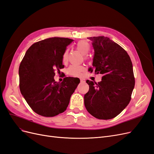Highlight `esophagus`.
Returning <instances> with one entry per match:
<instances>
[{"mask_svg":"<svg viewBox=\"0 0 154 154\" xmlns=\"http://www.w3.org/2000/svg\"><path fill=\"white\" fill-rule=\"evenodd\" d=\"M80 82H85V80L84 78H80Z\"/></svg>","mask_w":154,"mask_h":154,"instance_id":"34e87169","label":"esophagus"}]
</instances>
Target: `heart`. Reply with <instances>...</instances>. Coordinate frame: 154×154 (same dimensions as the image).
<instances>
[{"mask_svg": "<svg viewBox=\"0 0 154 154\" xmlns=\"http://www.w3.org/2000/svg\"><path fill=\"white\" fill-rule=\"evenodd\" d=\"M91 48L90 44L85 40H81L78 42L76 44V49L82 53L83 54H87ZM68 57V51L66 50L64 51L62 57L63 62H66ZM83 71V67L81 66H75L72 65L70 66L67 70V72L69 75L72 76H78L80 75L81 72Z\"/></svg>", "mask_w": 154, "mask_h": 154, "instance_id": "heart-1", "label": "heart"}]
</instances>
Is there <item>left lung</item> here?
Returning <instances> with one entry per match:
<instances>
[{"instance_id": "left-lung-1", "label": "left lung", "mask_w": 154, "mask_h": 154, "mask_svg": "<svg viewBox=\"0 0 154 154\" xmlns=\"http://www.w3.org/2000/svg\"><path fill=\"white\" fill-rule=\"evenodd\" d=\"M94 50L92 67L88 71L103 74L101 81L86 82L89 90L84 96L87 110L99 119H110L125 109L135 85L132 63L122 47L108 37L87 38Z\"/></svg>"}]
</instances>
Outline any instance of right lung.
<instances>
[{"label":"right lung","instance_id":"1","mask_svg":"<svg viewBox=\"0 0 154 154\" xmlns=\"http://www.w3.org/2000/svg\"><path fill=\"white\" fill-rule=\"evenodd\" d=\"M73 40L53 37L32 44L20 62L19 87L21 94L35 112L53 117L67 109L70 98L80 80L66 77L54 81L55 71L64 67L62 57Z\"/></svg>","mask_w":154,"mask_h":154}]
</instances>
